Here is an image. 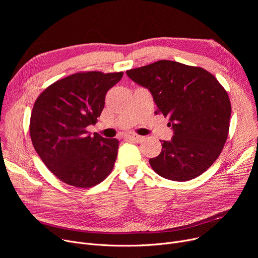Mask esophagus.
Here are the masks:
<instances>
[{
	"instance_id": "obj_1",
	"label": "esophagus",
	"mask_w": 258,
	"mask_h": 258,
	"mask_svg": "<svg viewBox=\"0 0 258 258\" xmlns=\"http://www.w3.org/2000/svg\"><path fill=\"white\" fill-rule=\"evenodd\" d=\"M125 139L132 140V141H135V142H139V141L143 140L144 137H143V136H139V135H134V134H132V135H126Z\"/></svg>"
}]
</instances>
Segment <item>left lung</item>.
I'll return each mask as SVG.
<instances>
[{"instance_id": "left-lung-1", "label": "left lung", "mask_w": 258, "mask_h": 258, "mask_svg": "<svg viewBox=\"0 0 258 258\" xmlns=\"http://www.w3.org/2000/svg\"><path fill=\"white\" fill-rule=\"evenodd\" d=\"M127 76L150 90L156 114L169 118L170 141L150 159L152 168L171 181L192 180L219 158L228 137L231 103L226 90L200 67L159 60L126 71Z\"/></svg>"}]
</instances>
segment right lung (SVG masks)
<instances>
[{
    "label": "right lung",
    "instance_id": "obj_1",
    "mask_svg": "<svg viewBox=\"0 0 258 258\" xmlns=\"http://www.w3.org/2000/svg\"><path fill=\"white\" fill-rule=\"evenodd\" d=\"M123 72H78L42 92L32 108L30 137L39 158L63 183L89 188L111 173L119 147L117 139L87 126L95 124L104 107L106 92Z\"/></svg>",
    "mask_w": 258,
    "mask_h": 258
}]
</instances>
